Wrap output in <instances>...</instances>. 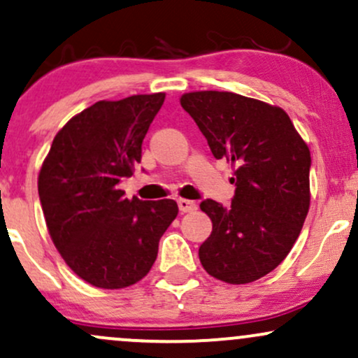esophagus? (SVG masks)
<instances>
[{
    "mask_svg": "<svg viewBox=\"0 0 358 358\" xmlns=\"http://www.w3.org/2000/svg\"><path fill=\"white\" fill-rule=\"evenodd\" d=\"M178 208L182 213H187V212H192L196 208V203L193 202V200H187V199H180L178 200Z\"/></svg>",
    "mask_w": 358,
    "mask_h": 358,
    "instance_id": "34e87169",
    "label": "esophagus"
}]
</instances>
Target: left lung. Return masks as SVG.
Instances as JSON below:
<instances>
[{
  "mask_svg": "<svg viewBox=\"0 0 358 358\" xmlns=\"http://www.w3.org/2000/svg\"><path fill=\"white\" fill-rule=\"evenodd\" d=\"M180 104L213 156L234 166L231 207L210 199L200 203L212 220L200 262L229 285L256 281L285 261L305 224L310 150L278 106L219 90L183 94Z\"/></svg>",
  "mask_w": 358,
  "mask_h": 358,
  "instance_id": "1",
  "label": "left lung"
}]
</instances>
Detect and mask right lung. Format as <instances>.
Masks as SVG:
<instances>
[{
	"label": "right lung",
	"instance_id": "1",
	"mask_svg": "<svg viewBox=\"0 0 358 358\" xmlns=\"http://www.w3.org/2000/svg\"><path fill=\"white\" fill-rule=\"evenodd\" d=\"M165 94L99 101L53 138L38 175L48 232L77 276L102 289L150 273L162 236L178 215L175 200H127L117 183L141 162V145Z\"/></svg>",
	"mask_w": 358,
	"mask_h": 358
}]
</instances>
